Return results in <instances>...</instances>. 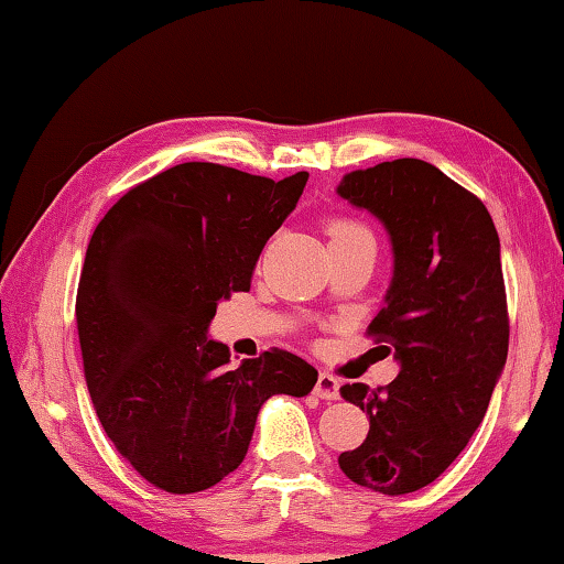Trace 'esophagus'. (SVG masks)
Wrapping results in <instances>:
<instances>
[{"instance_id": "obj_1", "label": "esophagus", "mask_w": 564, "mask_h": 564, "mask_svg": "<svg viewBox=\"0 0 564 564\" xmlns=\"http://www.w3.org/2000/svg\"><path fill=\"white\" fill-rule=\"evenodd\" d=\"M313 393L323 400H338L340 398V380L330 373H318L316 386H313Z\"/></svg>"}]
</instances>
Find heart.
<instances>
[{"label":"heart","mask_w":564,"mask_h":564,"mask_svg":"<svg viewBox=\"0 0 564 564\" xmlns=\"http://www.w3.org/2000/svg\"><path fill=\"white\" fill-rule=\"evenodd\" d=\"M356 231H368L366 226L352 221V218H338V221H333L328 226V236L336 238V236H346V234H356Z\"/></svg>","instance_id":"obj_1"}]
</instances>
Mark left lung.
<instances>
[{
    "mask_svg": "<svg viewBox=\"0 0 564 564\" xmlns=\"http://www.w3.org/2000/svg\"><path fill=\"white\" fill-rule=\"evenodd\" d=\"M338 194L393 241V283L368 336L400 360L393 383L340 388L370 431L338 465L362 488L408 495L465 451L508 358L500 238L480 198L420 159L352 171Z\"/></svg>",
    "mask_w": 564,
    "mask_h": 564,
    "instance_id": "1",
    "label": "left lung"
}]
</instances>
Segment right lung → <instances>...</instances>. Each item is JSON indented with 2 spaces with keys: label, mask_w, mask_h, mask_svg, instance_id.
Segmentation results:
<instances>
[{
  "label": "right lung",
  "mask_w": 564,
  "mask_h": 564,
  "mask_svg": "<svg viewBox=\"0 0 564 564\" xmlns=\"http://www.w3.org/2000/svg\"><path fill=\"white\" fill-rule=\"evenodd\" d=\"M305 181L188 161L129 188L94 228L76 291L84 378L104 433L159 490L221 482L265 400L316 386L318 370L289 350L231 366L206 338L218 301L251 289Z\"/></svg>",
  "instance_id": "obj_1"
}]
</instances>
